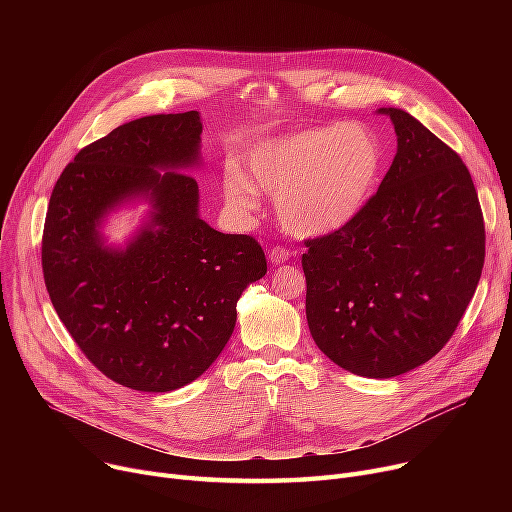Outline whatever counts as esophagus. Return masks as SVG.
I'll return each instance as SVG.
<instances>
[{"instance_id":"1","label":"esophagus","mask_w":512,"mask_h":512,"mask_svg":"<svg viewBox=\"0 0 512 512\" xmlns=\"http://www.w3.org/2000/svg\"><path fill=\"white\" fill-rule=\"evenodd\" d=\"M270 263L272 265H280V263H286L288 259H290V251L288 249H284V247H274V249H270Z\"/></svg>"}]
</instances>
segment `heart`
I'll return each mask as SVG.
<instances>
[{
    "label": "heart",
    "instance_id": "obj_1",
    "mask_svg": "<svg viewBox=\"0 0 512 512\" xmlns=\"http://www.w3.org/2000/svg\"><path fill=\"white\" fill-rule=\"evenodd\" d=\"M384 145L363 124H324L255 143L242 172L222 180L226 203L249 211L257 191L276 195L280 224L297 236L332 234L357 220L378 191Z\"/></svg>",
    "mask_w": 512,
    "mask_h": 512
}]
</instances>
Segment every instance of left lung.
I'll use <instances>...</instances> for the list:
<instances>
[{
    "mask_svg": "<svg viewBox=\"0 0 512 512\" xmlns=\"http://www.w3.org/2000/svg\"><path fill=\"white\" fill-rule=\"evenodd\" d=\"M396 155L357 220L307 240V324L338 367L373 380L442 351L473 299L486 255L463 159L398 107H380Z\"/></svg>",
    "mask_w": 512,
    "mask_h": 512,
    "instance_id": "left-lung-1",
    "label": "left lung"
}]
</instances>
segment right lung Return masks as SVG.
<instances>
[{"label":"right lung","instance_id":"add662e5","mask_svg":"<svg viewBox=\"0 0 512 512\" xmlns=\"http://www.w3.org/2000/svg\"><path fill=\"white\" fill-rule=\"evenodd\" d=\"M199 112L114 128L66 166L47 207L43 278L53 309L107 378L141 392L195 382L220 357L245 288L267 274L259 242L199 215ZM147 204L124 243L102 230Z\"/></svg>","mask_w":512,"mask_h":512}]
</instances>
